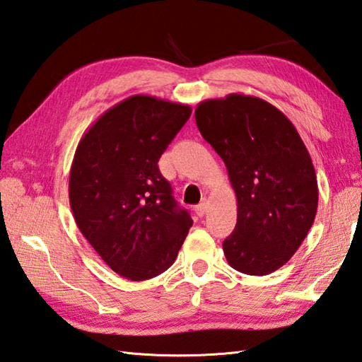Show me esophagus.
Masks as SVG:
<instances>
[{
	"mask_svg": "<svg viewBox=\"0 0 362 362\" xmlns=\"http://www.w3.org/2000/svg\"><path fill=\"white\" fill-rule=\"evenodd\" d=\"M196 213H197V216H205L206 213H208V204H206V200L204 199L202 200V204H199L197 206H196Z\"/></svg>",
	"mask_w": 362,
	"mask_h": 362,
	"instance_id": "esophagus-1",
	"label": "esophagus"
}]
</instances>
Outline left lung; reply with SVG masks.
<instances>
[{
  "instance_id": "8db88e82",
  "label": "left lung",
  "mask_w": 362,
  "mask_h": 362,
  "mask_svg": "<svg viewBox=\"0 0 362 362\" xmlns=\"http://www.w3.org/2000/svg\"><path fill=\"white\" fill-rule=\"evenodd\" d=\"M194 115L238 199L236 228L222 243L226 260L240 273L270 274L315 222L317 180L304 141L279 109L257 97L205 100Z\"/></svg>"
}]
</instances>
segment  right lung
Returning a JSON list of instances; mask_svg holds the SVG:
<instances>
[{
    "instance_id": "obj_1",
    "label": "right lung",
    "mask_w": 362,
    "mask_h": 362,
    "mask_svg": "<svg viewBox=\"0 0 362 362\" xmlns=\"http://www.w3.org/2000/svg\"><path fill=\"white\" fill-rule=\"evenodd\" d=\"M189 115L187 105L132 95L107 109L75 151L74 219L98 256L126 279L146 281L168 270L192 225L157 165Z\"/></svg>"
}]
</instances>
